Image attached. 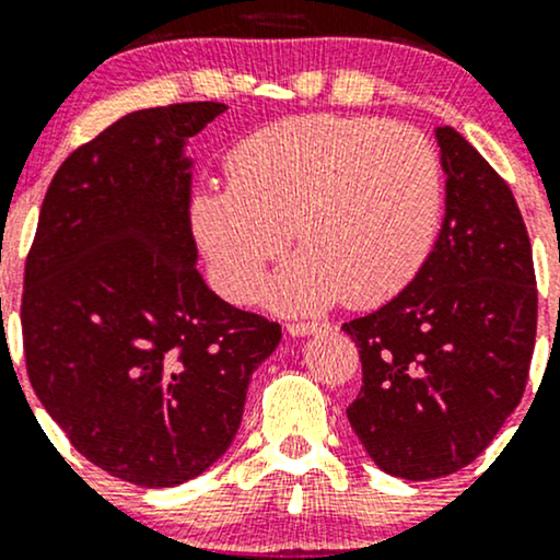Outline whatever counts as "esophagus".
Masks as SVG:
<instances>
[{
  "mask_svg": "<svg viewBox=\"0 0 560 560\" xmlns=\"http://www.w3.org/2000/svg\"><path fill=\"white\" fill-rule=\"evenodd\" d=\"M320 329H326V324H318V320H289L287 331L292 337H307V334H316Z\"/></svg>",
  "mask_w": 560,
  "mask_h": 560,
  "instance_id": "esophagus-1",
  "label": "esophagus"
}]
</instances>
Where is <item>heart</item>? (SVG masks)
I'll return each instance as SVG.
<instances>
[{"instance_id": "b5f03b06", "label": "heart", "mask_w": 560, "mask_h": 560, "mask_svg": "<svg viewBox=\"0 0 560 560\" xmlns=\"http://www.w3.org/2000/svg\"><path fill=\"white\" fill-rule=\"evenodd\" d=\"M229 186H205L189 223L215 287L247 302L294 236L302 253L273 281V305L316 311L342 298H395L432 249L442 168L419 128L302 115L258 128L231 150ZM293 231L289 232L288 229Z\"/></svg>"}]
</instances>
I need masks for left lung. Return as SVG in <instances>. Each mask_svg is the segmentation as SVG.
Returning a JSON list of instances; mask_svg holds the SVG:
<instances>
[{
    "mask_svg": "<svg viewBox=\"0 0 560 560\" xmlns=\"http://www.w3.org/2000/svg\"><path fill=\"white\" fill-rule=\"evenodd\" d=\"M445 221L416 279L342 324L363 387L347 419L392 477L471 464L522 402L537 334V279L522 210L455 128H436Z\"/></svg>",
    "mask_w": 560,
    "mask_h": 560,
    "instance_id": "8db88e82",
    "label": "left lung"
}]
</instances>
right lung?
<instances>
[{
    "instance_id": "1",
    "label": "right lung",
    "mask_w": 560,
    "mask_h": 560,
    "mask_svg": "<svg viewBox=\"0 0 560 560\" xmlns=\"http://www.w3.org/2000/svg\"><path fill=\"white\" fill-rule=\"evenodd\" d=\"M226 105L128 113L70 152L25 260V369L83 458L176 487L226 453L281 326L223 302L195 268L186 139Z\"/></svg>"
}]
</instances>
